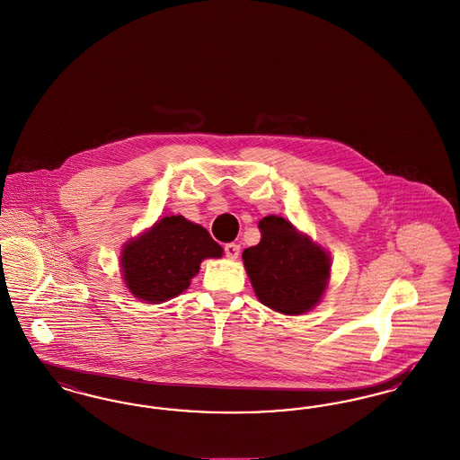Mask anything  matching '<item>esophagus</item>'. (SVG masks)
I'll use <instances>...</instances> for the list:
<instances>
[{
  "label": "esophagus",
  "mask_w": 460,
  "mask_h": 460,
  "mask_svg": "<svg viewBox=\"0 0 460 460\" xmlns=\"http://www.w3.org/2000/svg\"><path fill=\"white\" fill-rule=\"evenodd\" d=\"M239 252L240 245H237V243H226V245H225V254H226L228 260H237Z\"/></svg>",
  "instance_id": "obj_1"
}]
</instances>
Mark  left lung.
<instances>
[{
    "label": "left lung",
    "mask_w": 460,
    "mask_h": 460,
    "mask_svg": "<svg viewBox=\"0 0 460 460\" xmlns=\"http://www.w3.org/2000/svg\"><path fill=\"white\" fill-rule=\"evenodd\" d=\"M260 230V243L242 252L256 297L285 316L309 313L328 288L330 252L277 215L264 217Z\"/></svg>",
    "instance_id": "1"
}]
</instances>
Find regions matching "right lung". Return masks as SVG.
Here are the masks:
<instances>
[{"label": "right lung", "instance_id": "obj_1", "mask_svg": "<svg viewBox=\"0 0 460 460\" xmlns=\"http://www.w3.org/2000/svg\"><path fill=\"white\" fill-rule=\"evenodd\" d=\"M223 247L198 223L170 215L123 243L120 271L127 290L146 304L180 296L204 260H218Z\"/></svg>", "mask_w": 460, "mask_h": 460}]
</instances>
